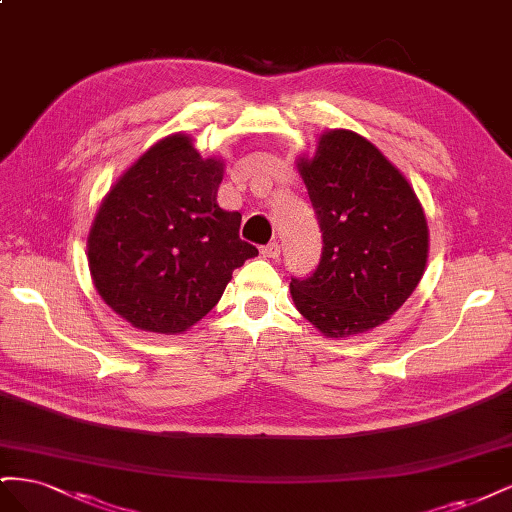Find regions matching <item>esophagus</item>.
Masks as SVG:
<instances>
[{"instance_id": "obj_1", "label": "esophagus", "mask_w": 512, "mask_h": 512, "mask_svg": "<svg viewBox=\"0 0 512 512\" xmlns=\"http://www.w3.org/2000/svg\"><path fill=\"white\" fill-rule=\"evenodd\" d=\"M280 243H269V245H265V247H262V256H265V258H280Z\"/></svg>"}]
</instances>
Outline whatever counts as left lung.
<instances>
[{"instance_id":"8db88e82","label":"left lung","mask_w":512,"mask_h":512,"mask_svg":"<svg viewBox=\"0 0 512 512\" xmlns=\"http://www.w3.org/2000/svg\"><path fill=\"white\" fill-rule=\"evenodd\" d=\"M297 170L322 230V258L290 282L299 314L327 337L367 333L389 320L421 282L429 228L404 173L365 136L327 130Z\"/></svg>"}]
</instances>
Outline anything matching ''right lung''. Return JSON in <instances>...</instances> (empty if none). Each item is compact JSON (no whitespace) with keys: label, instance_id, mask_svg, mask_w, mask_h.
Instances as JSON below:
<instances>
[{"label":"right lung","instance_id":"right-lung-1","mask_svg":"<svg viewBox=\"0 0 512 512\" xmlns=\"http://www.w3.org/2000/svg\"><path fill=\"white\" fill-rule=\"evenodd\" d=\"M222 158H203L190 134L151 145L123 173L87 237L91 280L132 327L177 335L222 299L232 271L258 250L239 237L241 213L218 205Z\"/></svg>","mask_w":512,"mask_h":512}]
</instances>
